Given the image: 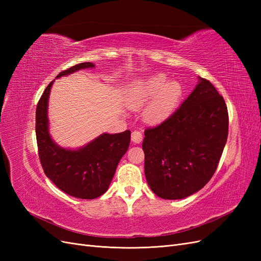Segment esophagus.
Listing matches in <instances>:
<instances>
[{
	"instance_id": "34e87169",
	"label": "esophagus",
	"mask_w": 261,
	"mask_h": 261,
	"mask_svg": "<svg viewBox=\"0 0 261 261\" xmlns=\"http://www.w3.org/2000/svg\"><path fill=\"white\" fill-rule=\"evenodd\" d=\"M141 140H143V134L138 130H134L132 133V141L135 144H139L141 143Z\"/></svg>"
}]
</instances>
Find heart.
I'll use <instances>...</instances> for the list:
<instances>
[{
    "label": "heart",
    "instance_id": "obj_1",
    "mask_svg": "<svg viewBox=\"0 0 261 261\" xmlns=\"http://www.w3.org/2000/svg\"><path fill=\"white\" fill-rule=\"evenodd\" d=\"M164 75H155L147 81H141L133 86L128 105L130 108H139L155 96L146 110V118L150 122H159L168 117L175 109L181 94L178 82L166 83Z\"/></svg>",
    "mask_w": 261,
    "mask_h": 261
}]
</instances>
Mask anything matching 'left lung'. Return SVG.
<instances>
[{
    "label": "left lung",
    "mask_w": 261,
    "mask_h": 261,
    "mask_svg": "<svg viewBox=\"0 0 261 261\" xmlns=\"http://www.w3.org/2000/svg\"><path fill=\"white\" fill-rule=\"evenodd\" d=\"M227 134L225 101L208 80L200 78L167 120L145 130V174L151 191L163 199L198 192L215 174Z\"/></svg>",
    "instance_id": "obj_1"
}]
</instances>
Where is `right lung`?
Instances as JSON below:
<instances>
[{"label":"right lung","instance_id":"right-lung-1","mask_svg":"<svg viewBox=\"0 0 261 261\" xmlns=\"http://www.w3.org/2000/svg\"><path fill=\"white\" fill-rule=\"evenodd\" d=\"M94 65L85 62L61 72L57 78ZM53 82L43 91L36 109V137L38 154L44 174L61 191L76 198L94 199L103 195L121 158L127 151L130 130L103 134L78 150H66L55 145L48 132V99Z\"/></svg>","mask_w":261,"mask_h":261}]
</instances>
